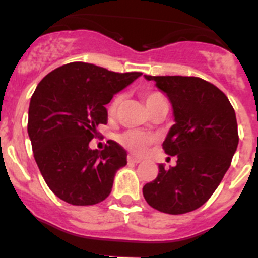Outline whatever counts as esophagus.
<instances>
[{
  "label": "esophagus",
  "instance_id": "1",
  "mask_svg": "<svg viewBox=\"0 0 258 258\" xmlns=\"http://www.w3.org/2000/svg\"><path fill=\"white\" fill-rule=\"evenodd\" d=\"M127 161H129V163H132V164H140L141 163V159H138V157L133 156V155H129V156H127Z\"/></svg>",
  "mask_w": 258,
  "mask_h": 258
}]
</instances>
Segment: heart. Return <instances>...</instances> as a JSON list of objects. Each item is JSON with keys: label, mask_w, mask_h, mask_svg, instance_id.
<instances>
[{"label": "heart", "mask_w": 258, "mask_h": 258, "mask_svg": "<svg viewBox=\"0 0 258 258\" xmlns=\"http://www.w3.org/2000/svg\"><path fill=\"white\" fill-rule=\"evenodd\" d=\"M143 98H145V103L147 106V108H149L150 112H152L154 109L159 108L160 106H168L166 98L159 92L146 93ZM121 103L122 95H116L108 106L109 115H115L117 112L118 107L121 106ZM154 140L155 138L152 134L141 131H127L118 137V142L121 143L125 149H127L129 151L137 155L145 154L147 151V149H149V146L154 142Z\"/></svg>", "instance_id": "obj_1"}]
</instances>
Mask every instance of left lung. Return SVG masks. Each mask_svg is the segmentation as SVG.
<instances>
[{"mask_svg":"<svg viewBox=\"0 0 258 258\" xmlns=\"http://www.w3.org/2000/svg\"><path fill=\"white\" fill-rule=\"evenodd\" d=\"M168 97L174 124L163 142L177 165L143 186V197L163 213L183 214L202 207L222 181L239 143L235 111L217 86L199 77L147 76Z\"/></svg>","mask_w":258,"mask_h":258,"instance_id":"obj_1","label":"left lung"}]
</instances>
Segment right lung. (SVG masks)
Segmentation results:
<instances>
[{"label": "right lung", "instance_id": "add662e5", "mask_svg": "<svg viewBox=\"0 0 258 258\" xmlns=\"http://www.w3.org/2000/svg\"><path fill=\"white\" fill-rule=\"evenodd\" d=\"M141 72L116 74L83 61L61 66L41 80L28 109V136L35 160L50 190L72 206L101 203L126 165V151L108 141L103 151L89 142L107 124L108 104Z\"/></svg>", "mask_w": 258, "mask_h": 258}]
</instances>
